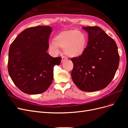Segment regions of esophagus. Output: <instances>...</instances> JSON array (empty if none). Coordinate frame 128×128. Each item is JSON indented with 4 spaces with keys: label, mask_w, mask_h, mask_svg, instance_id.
Returning <instances> with one entry per match:
<instances>
[{
    "label": "esophagus",
    "mask_w": 128,
    "mask_h": 128,
    "mask_svg": "<svg viewBox=\"0 0 128 128\" xmlns=\"http://www.w3.org/2000/svg\"><path fill=\"white\" fill-rule=\"evenodd\" d=\"M67 60V58L66 57V56H63L62 57V60H61V62H63L64 61H66V60Z\"/></svg>",
    "instance_id": "1"
}]
</instances>
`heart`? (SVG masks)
Returning <instances> with one entry per match:
<instances>
[{"label":"heart","instance_id":"obj_1","mask_svg":"<svg viewBox=\"0 0 128 128\" xmlns=\"http://www.w3.org/2000/svg\"><path fill=\"white\" fill-rule=\"evenodd\" d=\"M87 38L83 32L77 30L63 31L55 37L54 40L50 42L49 47L57 52L59 47L64 48L65 54L71 58L82 55L86 50Z\"/></svg>","mask_w":128,"mask_h":128}]
</instances>
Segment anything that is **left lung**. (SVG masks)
Returning a JSON list of instances; mask_svg holds the SVG:
<instances>
[{
  "label": "left lung",
  "instance_id": "left-lung-1",
  "mask_svg": "<svg viewBox=\"0 0 128 128\" xmlns=\"http://www.w3.org/2000/svg\"><path fill=\"white\" fill-rule=\"evenodd\" d=\"M88 33V45L78 57L71 59V75L80 90L93 92L108 86L118 67L120 56L113 39L99 26L82 28Z\"/></svg>",
  "mask_w": 128,
  "mask_h": 128
}]
</instances>
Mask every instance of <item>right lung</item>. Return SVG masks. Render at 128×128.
<instances>
[{
  "label": "right lung",
  "mask_w": 128,
  "mask_h": 128,
  "mask_svg": "<svg viewBox=\"0 0 128 128\" xmlns=\"http://www.w3.org/2000/svg\"><path fill=\"white\" fill-rule=\"evenodd\" d=\"M52 32L49 26L27 28L16 37L9 49L8 71L13 83L29 94L46 91L52 83L53 67L61 58L47 53Z\"/></svg>",
  "instance_id": "obj_1"
}]
</instances>
